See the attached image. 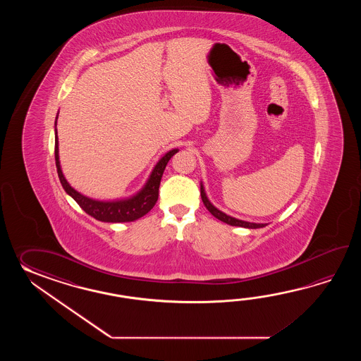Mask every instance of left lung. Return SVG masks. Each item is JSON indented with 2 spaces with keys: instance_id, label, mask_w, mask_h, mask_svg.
Segmentation results:
<instances>
[{
  "instance_id": "left-lung-1",
  "label": "left lung",
  "mask_w": 361,
  "mask_h": 361,
  "mask_svg": "<svg viewBox=\"0 0 361 361\" xmlns=\"http://www.w3.org/2000/svg\"><path fill=\"white\" fill-rule=\"evenodd\" d=\"M200 191H201V199H202L204 205H205V207H207V210H209L212 214L214 215L216 219L227 223V224H230V226H238V227H244V228H262V227H266V226H267V223L246 222V221H241V219L233 218V216H231V215L223 213V212H221L219 209H216V207L209 201L207 192H205V188H204V184L202 183H201V187H200Z\"/></svg>"
}]
</instances>
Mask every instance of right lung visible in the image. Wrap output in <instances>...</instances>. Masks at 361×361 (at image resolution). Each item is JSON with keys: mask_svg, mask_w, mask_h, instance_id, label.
<instances>
[{"mask_svg": "<svg viewBox=\"0 0 361 361\" xmlns=\"http://www.w3.org/2000/svg\"><path fill=\"white\" fill-rule=\"evenodd\" d=\"M58 120V115H56ZM55 120V126H56ZM59 142H58V131L55 128V164L58 170V177L61 180L64 191L68 193L72 199L76 201L85 213L92 215L97 221L108 223L133 222L146 215L159 199V187L161 182L164 170L166 168L170 159L177 154L178 148L170 149L169 152L162 156L159 162L154 165V170L151 171L149 178L147 179L146 184L142 187L140 191L137 192L130 197L118 200H95L87 197L82 193L76 191L64 178L61 171V161H59Z\"/></svg>", "mask_w": 361, "mask_h": 361, "instance_id": "right-lung-1", "label": "right lung"}]
</instances>
